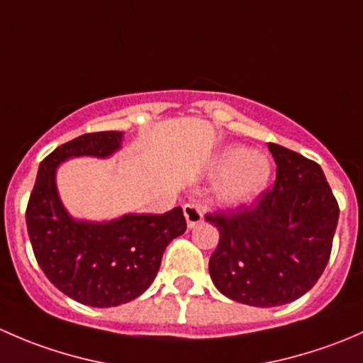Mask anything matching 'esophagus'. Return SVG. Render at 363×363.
I'll list each match as a JSON object with an SVG mask.
<instances>
[{"label":"esophagus","instance_id":"esophagus-1","mask_svg":"<svg viewBox=\"0 0 363 363\" xmlns=\"http://www.w3.org/2000/svg\"><path fill=\"white\" fill-rule=\"evenodd\" d=\"M182 211H184V218H186V221H188L189 228H195L199 223H202V219H203L202 208H200L196 203H184Z\"/></svg>","mask_w":363,"mask_h":363}]
</instances>
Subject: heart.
Wrapping results in <instances>:
<instances>
[{"label":"heart","mask_w":363,"mask_h":363,"mask_svg":"<svg viewBox=\"0 0 363 363\" xmlns=\"http://www.w3.org/2000/svg\"><path fill=\"white\" fill-rule=\"evenodd\" d=\"M211 174L221 175L218 195L225 203L239 205L256 199L269 184L272 164L267 156L244 145H228L216 155Z\"/></svg>","instance_id":"1"}]
</instances>
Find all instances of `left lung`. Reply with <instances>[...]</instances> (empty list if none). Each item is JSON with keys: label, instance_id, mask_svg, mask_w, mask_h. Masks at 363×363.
Segmentation results:
<instances>
[{"label": "left lung", "instance_id": "8db88e82", "mask_svg": "<svg viewBox=\"0 0 363 363\" xmlns=\"http://www.w3.org/2000/svg\"><path fill=\"white\" fill-rule=\"evenodd\" d=\"M276 182L252 205L205 219L219 230L208 259L214 286L255 307L290 303L311 290L332 252L339 203L320 164L277 144Z\"/></svg>", "mask_w": 363, "mask_h": 363}]
</instances>
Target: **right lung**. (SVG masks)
I'll use <instances>...</instances> for the list:
<instances>
[{
  "mask_svg": "<svg viewBox=\"0 0 363 363\" xmlns=\"http://www.w3.org/2000/svg\"><path fill=\"white\" fill-rule=\"evenodd\" d=\"M121 131H96L54 149L40 163L26 208L29 240L47 279L69 298L113 307L144 294L175 237L186 232L181 207L164 214H126L116 221H75L56 189V167L75 156H105L121 147Z\"/></svg>",
  "mask_w": 363,
  "mask_h": 363,
  "instance_id": "obj_1",
  "label": "right lung"
}]
</instances>
